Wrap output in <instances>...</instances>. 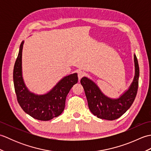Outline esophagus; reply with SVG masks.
<instances>
[{
    "mask_svg": "<svg viewBox=\"0 0 151 151\" xmlns=\"http://www.w3.org/2000/svg\"><path fill=\"white\" fill-rule=\"evenodd\" d=\"M84 75H85V73L84 71L79 70V71L78 72V77L79 80H81Z\"/></svg>",
    "mask_w": 151,
    "mask_h": 151,
    "instance_id": "1",
    "label": "esophagus"
}]
</instances>
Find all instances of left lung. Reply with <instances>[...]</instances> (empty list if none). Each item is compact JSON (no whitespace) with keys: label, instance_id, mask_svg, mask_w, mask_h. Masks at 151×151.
I'll return each instance as SVG.
<instances>
[{"label":"left lung","instance_id":"left-lung-1","mask_svg":"<svg viewBox=\"0 0 151 151\" xmlns=\"http://www.w3.org/2000/svg\"><path fill=\"white\" fill-rule=\"evenodd\" d=\"M134 56L135 76L129 89L119 98L108 97L102 93L97 85L91 80L86 76L81 79V83L84 89L89 110L98 118L110 121L117 119L132 106L137 92L139 76L138 62L135 54Z\"/></svg>","mask_w":151,"mask_h":151}]
</instances>
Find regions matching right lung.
Here are the masks:
<instances>
[{
  "label": "right lung",
  "mask_w": 151,
  "mask_h": 151,
  "mask_svg": "<svg viewBox=\"0 0 151 151\" xmlns=\"http://www.w3.org/2000/svg\"><path fill=\"white\" fill-rule=\"evenodd\" d=\"M22 41L14 68V83L17 99L25 113L40 121H49L62 113L65 99L70 89L78 82L77 73L63 77L58 84L44 95H36L28 90L22 78Z\"/></svg>",
  "instance_id": "1"
}]
</instances>
